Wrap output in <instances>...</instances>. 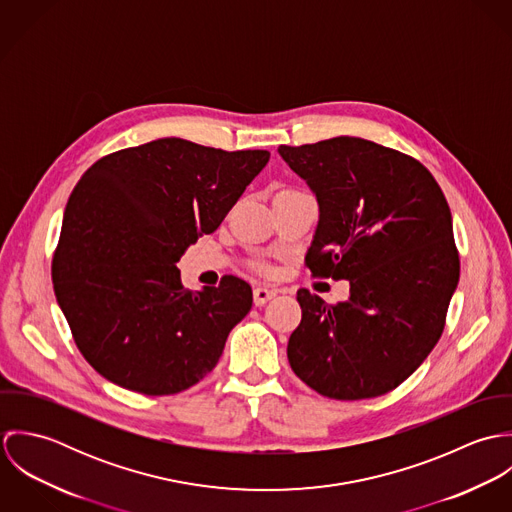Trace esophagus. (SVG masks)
Instances as JSON below:
<instances>
[{
    "instance_id": "obj_1",
    "label": "esophagus",
    "mask_w": 512,
    "mask_h": 512,
    "mask_svg": "<svg viewBox=\"0 0 512 512\" xmlns=\"http://www.w3.org/2000/svg\"><path fill=\"white\" fill-rule=\"evenodd\" d=\"M274 295H276V290H270V288H266V286H258V288H254V303H256V305H264V303L270 301Z\"/></svg>"
}]
</instances>
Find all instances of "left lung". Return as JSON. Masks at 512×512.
<instances>
[{"instance_id": "left-lung-1", "label": "left lung", "mask_w": 512, "mask_h": 512, "mask_svg": "<svg viewBox=\"0 0 512 512\" xmlns=\"http://www.w3.org/2000/svg\"><path fill=\"white\" fill-rule=\"evenodd\" d=\"M278 151L319 205L307 268L351 284L337 305L297 292L288 361L327 398L386 394L436 347L459 282L447 201L420 161L363 138Z\"/></svg>"}]
</instances>
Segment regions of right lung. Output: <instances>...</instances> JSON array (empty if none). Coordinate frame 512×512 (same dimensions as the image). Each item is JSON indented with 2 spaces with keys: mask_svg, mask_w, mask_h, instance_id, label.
Returning a JSON list of instances; mask_svg holds the SVG:
<instances>
[{
  "mask_svg": "<svg viewBox=\"0 0 512 512\" xmlns=\"http://www.w3.org/2000/svg\"><path fill=\"white\" fill-rule=\"evenodd\" d=\"M264 149L161 138L98 159L69 197L53 284L82 357L110 382L165 396L219 363L252 288L224 276L189 292L177 262L266 167Z\"/></svg>",
  "mask_w": 512,
  "mask_h": 512,
  "instance_id": "right-lung-1",
  "label": "right lung"
}]
</instances>
